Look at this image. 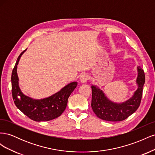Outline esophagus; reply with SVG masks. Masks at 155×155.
Segmentation results:
<instances>
[{
	"label": "esophagus",
	"instance_id": "obj_1",
	"mask_svg": "<svg viewBox=\"0 0 155 155\" xmlns=\"http://www.w3.org/2000/svg\"><path fill=\"white\" fill-rule=\"evenodd\" d=\"M79 79H80V81L81 83H86L88 79V75L86 74H82L81 76H80V78H79Z\"/></svg>",
	"mask_w": 155,
	"mask_h": 155
}]
</instances>
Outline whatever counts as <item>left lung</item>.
Instances as JSON below:
<instances>
[{
  "mask_svg": "<svg viewBox=\"0 0 155 155\" xmlns=\"http://www.w3.org/2000/svg\"><path fill=\"white\" fill-rule=\"evenodd\" d=\"M137 82L138 88L134 96L123 104H114L105 97L99 88L92 85L91 106L94 112L101 120L110 121H120L125 120L138 109L142 100L145 74L142 68L138 67Z\"/></svg>",
  "mask_w": 155,
  "mask_h": 155,
  "instance_id": "obj_1",
  "label": "left lung"
}]
</instances>
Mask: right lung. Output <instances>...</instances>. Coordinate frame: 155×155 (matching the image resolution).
<instances>
[{"instance_id": "obj_1", "label": "right lung", "mask_w": 155, "mask_h": 155, "mask_svg": "<svg viewBox=\"0 0 155 155\" xmlns=\"http://www.w3.org/2000/svg\"><path fill=\"white\" fill-rule=\"evenodd\" d=\"M25 50L18 56L12 74V92L16 107L26 116L35 121H49L60 116L67 105L68 98L77 87V82L70 83L59 92L47 98L33 100L23 94L18 83L17 67Z\"/></svg>"}]
</instances>
